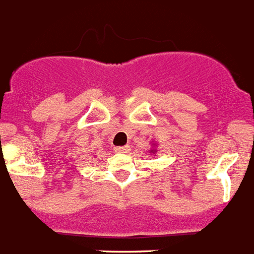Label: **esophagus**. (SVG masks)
Listing matches in <instances>:
<instances>
[{"label": "esophagus", "mask_w": 254, "mask_h": 254, "mask_svg": "<svg viewBox=\"0 0 254 254\" xmlns=\"http://www.w3.org/2000/svg\"><path fill=\"white\" fill-rule=\"evenodd\" d=\"M114 149L117 153H127L129 150V145H119V147H115Z\"/></svg>", "instance_id": "34e87169"}]
</instances>
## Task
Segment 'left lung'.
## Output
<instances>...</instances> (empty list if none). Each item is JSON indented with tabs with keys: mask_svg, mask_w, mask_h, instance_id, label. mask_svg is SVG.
I'll use <instances>...</instances> for the list:
<instances>
[{
	"mask_svg": "<svg viewBox=\"0 0 254 254\" xmlns=\"http://www.w3.org/2000/svg\"><path fill=\"white\" fill-rule=\"evenodd\" d=\"M150 152H152V153H154V152H155V150H150Z\"/></svg>",
	"mask_w": 254,
	"mask_h": 254,
	"instance_id": "left-lung-1",
	"label": "left lung"
}]
</instances>
